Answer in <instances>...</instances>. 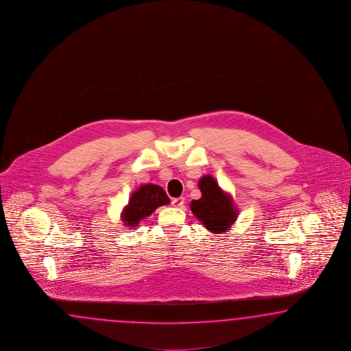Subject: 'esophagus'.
<instances>
[{
    "label": "esophagus",
    "mask_w": 351,
    "mask_h": 351,
    "mask_svg": "<svg viewBox=\"0 0 351 351\" xmlns=\"http://www.w3.org/2000/svg\"><path fill=\"white\" fill-rule=\"evenodd\" d=\"M183 204H184V198L183 197L173 198L171 199V206L173 207H182Z\"/></svg>",
    "instance_id": "1"
}]
</instances>
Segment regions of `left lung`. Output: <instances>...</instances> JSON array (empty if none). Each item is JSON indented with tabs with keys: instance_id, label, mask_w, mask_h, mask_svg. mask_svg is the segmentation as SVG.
Segmentation results:
<instances>
[{
	"instance_id": "1",
	"label": "left lung",
	"mask_w": 351,
	"mask_h": 351,
	"mask_svg": "<svg viewBox=\"0 0 351 351\" xmlns=\"http://www.w3.org/2000/svg\"><path fill=\"white\" fill-rule=\"evenodd\" d=\"M198 187L202 196L189 205L193 215L211 233L225 234L233 226L238 215L230 195L220 189L211 176H204L198 182Z\"/></svg>"
}]
</instances>
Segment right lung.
Segmentation results:
<instances>
[{
  "label": "right lung",
  "mask_w": 351,
  "mask_h": 351,
  "mask_svg": "<svg viewBox=\"0 0 351 351\" xmlns=\"http://www.w3.org/2000/svg\"><path fill=\"white\" fill-rule=\"evenodd\" d=\"M169 202L171 199L162 187L156 184H143L131 195L128 204L123 207L121 214L122 221L128 228H136L158 207L168 205Z\"/></svg>",
  "instance_id": "add662e5"
}]
</instances>
